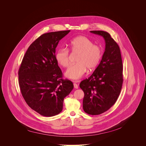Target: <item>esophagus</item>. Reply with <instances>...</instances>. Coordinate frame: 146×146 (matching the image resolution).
<instances>
[{"mask_svg":"<svg viewBox=\"0 0 146 146\" xmlns=\"http://www.w3.org/2000/svg\"><path fill=\"white\" fill-rule=\"evenodd\" d=\"M73 82H74V88H76V89H78V85L76 83V82H77V81H73Z\"/></svg>","mask_w":146,"mask_h":146,"instance_id":"1","label":"esophagus"}]
</instances>
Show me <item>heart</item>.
Listing matches in <instances>:
<instances>
[{
	"label": "heart",
	"mask_w": 146,
	"mask_h": 146,
	"mask_svg": "<svg viewBox=\"0 0 146 146\" xmlns=\"http://www.w3.org/2000/svg\"><path fill=\"white\" fill-rule=\"evenodd\" d=\"M70 50L74 52H79L76 59L77 64L72 65L67 70L65 76L68 78L76 80L84 76L87 71L94 69L99 64L102 57V50L89 38L77 36L70 41L68 44ZM58 63L64 68L70 65L69 52L66 48H60L55 53Z\"/></svg>",
	"instance_id": "heart-1"
}]
</instances>
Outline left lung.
I'll use <instances>...</instances> for the list:
<instances>
[{
  "label": "left lung",
  "mask_w": 146,
  "mask_h": 146,
  "mask_svg": "<svg viewBox=\"0 0 146 146\" xmlns=\"http://www.w3.org/2000/svg\"><path fill=\"white\" fill-rule=\"evenodd\" d=\"M102 36L105 50L98 66L92 74L82 80L80 87L84 93V111L90 115H99L108 110L117 101L122 82V62L120 49L107 32L90 31Z\"/></svg>",
  "instance_id": "1"
}]
</instances>
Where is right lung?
Returning a JSON list of instances; mask_svg holds the SVG:
<instances>
[{"mask_svg":"<svg viewBox=\"0 0 146 146\" xmlns=\"http://www.w3.org/2000/svg\"><path fill=\"white\" fill-rule=\"evenodd\" d=\"M70 31L44 33L27 50L18 70L19 85L28 105L41 115L52 117L63 109L64 98L73 89V82L62 78L55 59L59 41Z\"/></svg>","mask_w":146,"mask_h":146,"instance_id":"add662e5","label":"right lung"}]
</instances>
